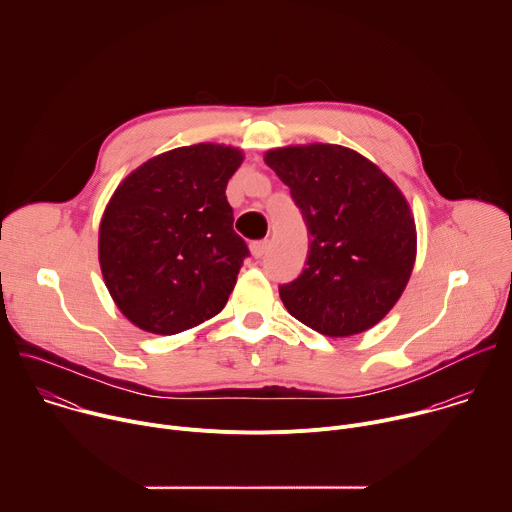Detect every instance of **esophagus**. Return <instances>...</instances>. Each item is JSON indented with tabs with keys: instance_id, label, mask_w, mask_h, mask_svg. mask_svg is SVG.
<instances>
[{
	"instance_id": "obj_1",
	"label": "esophagus",
	"mask_w": 512,
	"mask_h": 512,
	"mask_svg": "<svg viewBox=\"0 0 512 512\" xmlns=\"http://www.w3.org/2000/svg\"><path fill=\"white\" fill-rule=\"evenodd\" d=\"M269 251V241H253L251 243V253L255 259H263Z\"/></svg>"
}]
</instances>
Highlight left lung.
I'll use <instances>...</instances> for the list:
<instances>
[{"instance_id":"8db88e82","label":"left lung","mask_w":512,"mask_h":512,"mask_svg":"<svg viewBox=\"0 0 512 512\" xmlns=\"http://www.w3.org/2000/svg\"><path fill=\"white\" fill-rule=\"evenodd\" d=\"M265 164L289 188L308 229L298 279L279 285L287 312L344 338L381 322L411 277L417 233L401 190L373 162L332 143L269 150Z\"/></svg>"}]
</instances>
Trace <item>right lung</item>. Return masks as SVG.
<instances>
[{
	"mask_svg": "<svg viewBox=\"0 0 512 512\" xmlns=\"http://www.w3.org/2000/svg\"><path fill=\"white\" fill-rule=\"evenodd\" d=\"M241 162L231 145H186L117 186L101 218L99 263L111 298L137 328L170 336L225 308L249 257L225 194Z\"/></svg>",
	"mask_w": 512,
	"mask_h": 512,
	"instance_id": "obj_1",
	"label": "right lung"
}]
</instances>
